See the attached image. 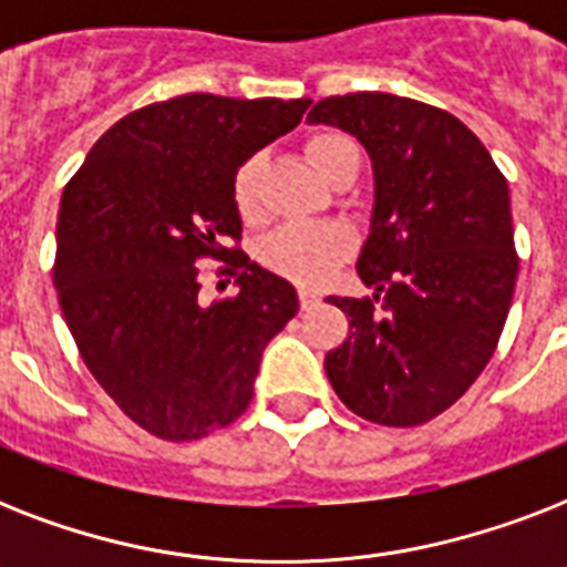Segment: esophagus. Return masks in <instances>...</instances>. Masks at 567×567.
<instances>
[{"label":"esophagus","instance_id":"1","mask_svg":"<svg viewBox=\"0 0 567 567\" xmlns=\"http://www.w3.org/2000/svg\"><path fill=\"white\" fill-rule=\"evenodd\" d=\"M300 306H302V309H311V306H318V293L309 291V288H302V291H300Z\"/></svg>","mask_w":567,"mask_h":567}]
</instances>
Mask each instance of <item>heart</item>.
Here are the masks:
<instances>
[{
	"mask_svg": "<svg viewBox=\"0 0 567 567\" xmlns=\"http://www.w3.org/2000/svg\"><path fill=\"white\" fill-rule=\"evenodd\" d=\"M353 141L338 132H320L309 141L311 162L318 164L323 176L332 173L338 158L353 150ZM261 173H265V155H249L247 162L231 176V205L240 214V220H258L261 214ZM353 249V235L338 223H291L267 235L258 256L274 274L293 279L300 285H320L336 270Z\"/></svg>",
	"mask_w": 567,
	"mask_h": 567,
	"instance_id": "heart-1",
	"label": "heart"
}]
</instances>
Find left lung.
<instances>
[{"label":"left lung","mask_w":567,"mask_h":567,"mask_svg":"<svg viewBox=\"0 0 567 567\" xmlns=\"http://www.w3.org/2000/svg\"><path fill=\"white\" fill-rule=\"evenodd\" d=\"M309 120L353 135L373 167L355 261L373 297H327L350 336L323 368L359 417L417 426L474 385L501 341L518 279L509 185L483 141L426 102L347 93Z\"/></svg>","instance_id":"1"}]
</instances>
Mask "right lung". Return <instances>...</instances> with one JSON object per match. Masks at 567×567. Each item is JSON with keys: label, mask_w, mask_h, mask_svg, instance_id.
<instances>
[{"label": "right lung", "mask_w": 567, "mask_h": 567, "mask_svg": "<svg viewBox=\"0 0 567 567\" xmlns=\"http://www.w3.org/2000/svg\"><path fill=\"white\" fill-rule=\"evenodd\" d=\"M309 105L155 102L117 120L64 188L55 291L66 327L105 394L158 439H203L240 417L265 347L300 309L288 279L226 244L240 238L231 176ZM203 257L236 259L235 298L198 300Z\"/></svg>", "instance_id": "right-lung-1"}]
</instances>
